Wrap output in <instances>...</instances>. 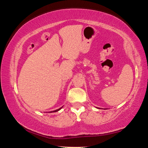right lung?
Here are the masks:
<instances>
[{"label":"right lung","mask_w":148,"mask_h":148,"mask_svg":"<svg viewBox=\"0 0 148 148\" xmlns=\"http://www.w3.org/2000/svg\"><path fill=\"white\" fill-rule=\"evenodd\" d=\"M62 108V107H61V108H59V109H57V110H54V111H51V112H51H51H58V111H59V110H61V109Z\"/></svg>","instance_id":"obj_1"}]
</instances>
